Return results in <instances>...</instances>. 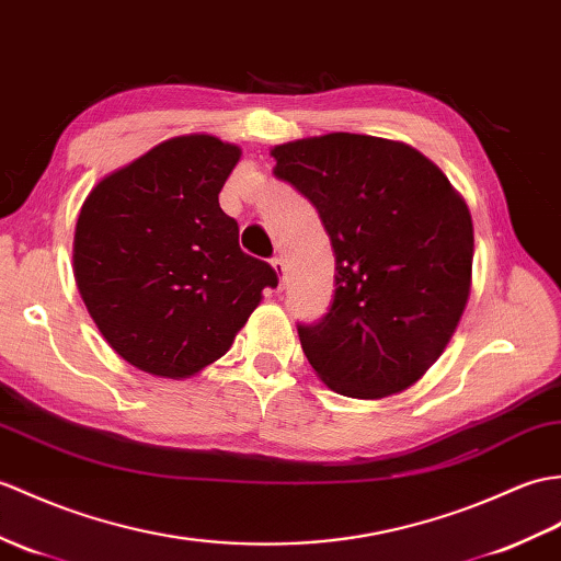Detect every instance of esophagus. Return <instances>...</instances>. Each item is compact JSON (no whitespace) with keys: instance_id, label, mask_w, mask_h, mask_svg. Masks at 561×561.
Returning <instances> with one entry per match:
<instances>
[{"instance_id":"obj_1","label":"esophagus","mask_w":561,"mask_h":561,"mask_svg":"<svg viewBox=\"0 0 561 561\" xmlns=\"http://www.w3.org/2000/svg\"><path fill=\"white\" fill-rule=\"evenodd\" d=\"M272 263V267H275V272H277V277H279V282H284V272H286V265H284V257L282 255H275L270 260Z\"/></svg>"}]
</instances>
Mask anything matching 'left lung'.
Listing matches in <instances>:
<instances>
[{"label":"left lung","mask_w":561,"mask_h":561,"mask_svg":"<svg viewBox=\"0 0 561 561\" xmlns=\"http://www.w3.org/2000/svg\"><path fill=\"white\" fill-rule=\"evenodd\" d=\"M275 176L316 207L332 241L334 298L298 322L334 392L380 399L442 356L471 291L473 221L449 179L403 142L328 134L272 150Z\"/></svg>","instance_id":"obj_1"}]
</instances>
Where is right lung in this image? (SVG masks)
I'll use <instances>...</instances> for the list:
<instances>
[{
  "label": "right lung",
  "instance_id": "1",
  "mask_svg": "<svg viewBox=\"0 0 561 561\" xmlns=\"http://www.w3.org/2000/svg\"><path fill=\"white\" fill-rule=\"evenodd\" d=\"M241 150L179 136L104 176L73 237V275L107 344L131 366L188 377L225 356L277 286L265 260L241 251L219 191Z\"/></svg>",
  "mask_w": 561,
  "mask_h": 561
}]
</instances>
